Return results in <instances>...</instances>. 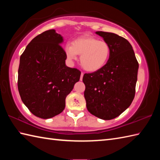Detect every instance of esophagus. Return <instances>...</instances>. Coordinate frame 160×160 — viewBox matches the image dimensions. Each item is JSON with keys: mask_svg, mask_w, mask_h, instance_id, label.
I'll use <instances>...</instances> for the list:
<instances>
[{"mask_svg": "<svg viewBox=\"0 0 160 160\" xmlns=\"http://www.w3.org/2000/svg\"><path fill=\"white\" fill-rule=\"evenodd\" d=\"M83 76H84V73L82 72V73H81V76H80V80H82Z\"/></svg>", "mask_w": 160, "mask_h": 160, "instance_id": "34e87169", "label": "esophagus"}]
</instances>
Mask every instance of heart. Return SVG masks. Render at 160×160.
I'll return each mask as SVG.
<instances>
[{"instance_id": "1", "label": "heart", "mask_w": 160, "mask_h": 160, "mask_svg": "<svg viewBox=\"0 0 160 160\" xmlns=\"http://www.w3.org/2000/svg\"><path fill=\"white\" fill-rule=\"evenodd\" d=\"M67 58L72 61L80 56V64L84 69L95 72L103 68L109 60L111 48L108 44L91 36H83L65 46Z\"/></svg>"}]
</instances>
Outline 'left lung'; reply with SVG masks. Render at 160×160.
<instances>
[{"label": "left lung", "instance_id": "obj_1", "mask_svg": "<svg viewBox=\"0 0 160 160\" xmlns=\"http://www.w3.org/2000/svg\"><path fill=\"white\" fill-rule=\"evenodd\" d=\"M96 33L109 45L111 55L103 68L84 75V96L89 112L109 120L123 113L133 100L139 64L127 39L113 33Z\"/></svg>", "mask_w": 160, "mask_h": 160}]
</instances>
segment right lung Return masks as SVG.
<instances>
[{
	"instance_id": "1",
	"label": "right lung",
	"mask_w": 160,
	"mask_h": 160,
	"mask_svg": "<svg viewBox=\"0 0 160 160\" xmlns=\"http://www.w3.org/2000/svg\"><path fill=\"white\" fill-rule=\"evenodd\" d=\"M55 29L36 36L20 58L18 89L24 104L36 116L49 119L60 114L65 99L80 80V71L67 67Z\"/></svg>"
}]
</instances>
